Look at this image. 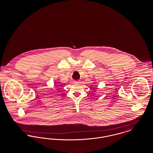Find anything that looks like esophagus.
<instances>
[{
    "label": "esophagus",
    "instance_id": "esophagus-1",
    "mask_svg": "<svg viewBox=\"0 0 153 153\" xmlns=\"http://www.w3.org/2000/svg\"><path fill=\"white\" fill-rule=\"evenodd\" d=\"M74 83H76V84H78V83H79V82H80V81H74Z\"/></svg>",
    "mask_w": 153,
    "mask_h": 153
}]
</instances>
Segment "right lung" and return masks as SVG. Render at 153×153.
<instances>
[{
  "mask_svg": "<svg viewBox=\"0 0 153 153\" xmlns=\"http://www.w3.org/2000/svg\"><path fill=\"white\" fill-rule=\"evenodd\" d=\"M56 83H57V82H56Z\"/></svg>",
  "mask_w": 153,
  "mask_h": 153,
  "instance_id": "1",
  "label": "right lung"
}]
</instances>
